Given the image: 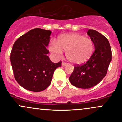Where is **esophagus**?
I'll return each instance as SVG.
<instances>
[{
    "mask_svg": "<svg viewBox=\"0 0 122 122\" xmlns=\"http://www.w3.org/2000/svg\"><path fill=\"white\" fill-rule=\"evenodd\" d=\"M67 65V64H66V63H65V62H62V66H66Z\"/></svg>",
    "mask_w": 122,
    "mask_h": 122,
    "instance_id": "esophagus-1",
    "label": "esophagus"
}]
</instances>
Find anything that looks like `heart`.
<instances>
[{
    "label": "heart",
    "instance_id": "obj_1",
    "mask_svg": "<svg viewBox=\"0 0 122 122\" xmlns=\"http://www.w3.org/2000/svg\"><path fill=\"white\" fill-rule=\"evenodd\" d=\"M49 49L56 58H60L63 51H66V57L70 62L81 64L91 57L94 51V43L91 38L81 34L72 33L60 36L57 43L54 41L50 42Z\"/></svg>",
    "mask_w": 122,
    "mask_h": 122
}]
</instances>
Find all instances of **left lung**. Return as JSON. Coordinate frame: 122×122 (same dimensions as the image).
<instances>
[{
    "instance_id": "left-lung-1",
    "label": "left lung",
    "mask_w": 122,
    "mask_h": 122,
    "mask_svg": "<svg viewBox=\"0 0 122 122\" xmlns=\"http://www.w3.org/2000/svg\"><path fill=\"white\" fill-rule=\"evenodd\" d=\"M87 34L94 43V52L86 63L74 68L69 78L73 85L82 89L91 88L101 81L112 60L110 45L106 37L92 29L88 30Z\"/></svg>"
}]
</instances>
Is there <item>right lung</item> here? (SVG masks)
Wrapping results in <instances>:
<instances>
[{
  "label": "right lung",
  "instance_id": "right-lung-1",
  "mask_svg": "<svg viewBox=\"0 0 122 122\" xmlns=\"http://www.w3.org/2000/svg\"><path fill=\"white\" fill-rule=\"evenodd\" d=\"M51 31L32 29L15 41L10 60L14 77L25 89L41 92L49 86L54 71L61 62L53 63L47 56L46 49Z\"/></svg>",
  "mask_w": 122,
  "mask_h": 122
}]
</instances>
